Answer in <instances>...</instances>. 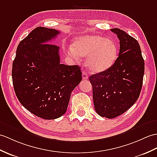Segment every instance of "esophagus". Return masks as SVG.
<instances>
[{
  "mask_svg": "<svg viewBox=\"0 0 157 157\" xmlns=\"http://www.w3.org/2000/svg\"><path fill=\"white\" fill-rule=\"evenodd\" d=\"M82 78H83V79H84V80H86V79H88V75H87V74L86 73V71H83L82 72Z\"/></svg>",
  "mask_w": 157,
  "mask_h": 157,
  "instance_id": "34e87169",
  "label": "esophagus"
}]
</instances>
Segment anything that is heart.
<instances>
[{
	"instance_id": "heart-1",
	"label": "heart",
	"mask_w": 157,
	"mask_h": 157,
	"mask_svg": "<svg viewBox=\"0 0 157 157\" xmlns=\"http://www.w3.org/2000/svg\"><path fill=\"white\" fill-rule=\"evenodd\" d=\"M73 48L69 54L76 59L88 57L87 64L91 71L102 72L114 64L118 57V47L110 39L100 35H88L78 37L73 42Z\"/></svg>"
}]
</instances>
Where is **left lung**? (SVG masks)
Segmentation results:
<instances>
[{"label": "left lung", "instance_id": "1", "mask_svg": "<svg viewBox=\"0 0 157 157\" xmlns=\"http://www.w3.org/2000/svg\"><path fill=\"white\" fill-rule=\"evenodd\" d=\"M111 31L120 41L119 56L112 66L91 75L96 112L101 117L114 118L122 114L140 96L144 61L136 40L118 28Z\"/></svg>", "mask_w": 157, "mask_h": 157}]
</instances>
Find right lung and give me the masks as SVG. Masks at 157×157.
<instances>
[{"label":"right lung","mask_w":157,"mask_h":157,"mask_svg":"<svg viewBox=\"0 0 157 157\" xmlns=\"http://www.w3.org/2000/svg\"><path fill=\"white\" fill-rule=\"evenodd\" d=\"M59 34L38 27L17 47L12 78L20 103L32 114L53 120L64 114L71 94L82 81L78 65L60 63L59 47L49 41Z\"/></svg>","instance_id":"obj_1"}]
</instances>
